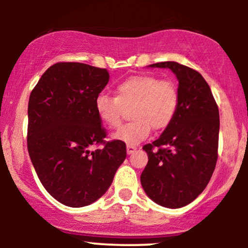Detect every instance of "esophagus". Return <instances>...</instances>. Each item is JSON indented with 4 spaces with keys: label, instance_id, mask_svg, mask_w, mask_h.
Returning a JSON list of instances; mask_svg holds the SVG:
<instances>
[{
    "label": "esophagus",
    "instance_id": "obj_1",
    "mask_svg": "<svg viewBox=\"0 0 248 248\" xmlns=\"http://www.w3.org/2000/svg\"><path fill=\"white\" fill-rule=\"evenodd\" d=\"M136 150V147L133 146V144H127V154L128 155H130V154H133L134 152Z\"/></svg>",
    "mask_w": 248,
    "mask_h": 248
}]
</instances>
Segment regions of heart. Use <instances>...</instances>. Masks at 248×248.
<instances>
[{
    "mask_svg": "<svg viewBox=\"0 0 248 248\" xmlns=\"http://www.w3.org/2000/svg\"><path fill=\"white\" fill-rule=\"evenodd\" d=\"M116 96L100 93L95 98V112L108 127L120 124L124 108L132 107L134 120L122 126L113 138L128 144L146 140L154 129L160 130L171 124L177 112L179 93L170 80L155 76H134L121 81L115 88Z\"/></svg>",
    "mask_w": 248,
    "mask_h": 248,
    "instance_id": "1",
    "label": "heart"
}]
</instances>
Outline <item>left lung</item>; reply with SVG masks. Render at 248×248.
I'll list each match as a JSON object with an SVG mask.
<instances>
[{"label":"left lung","mask_w":248,"mask_h":248,"mask_svg":"<svg viewBox=\"0 0 248 248\" xmlns=\"http://www.w3.org/2000/svg\"><path fill=\"white\" fill-rule=\"evenodd\" d=\"M169 69L178 80L179 104L171 124L143 146L148 163L141 173L147 196L158 205L179 209L204 191L218 157L219 110L210 86L197 71L176 62L149 65Z\"/></svg>","instance_id":"1"}]
</instances>
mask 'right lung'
<instances>
[{
	"label": "right lung",
	"mask_w": 248,
	"mask_h": 248,
	"mask_svg": "<svg viewBox=\"0 0 248 248\" xmlns=\"http://www.w3.org/2000/svg\"><path fill=\"white\" fill-rule=\"evenodd\" d=\"M107 70L57 62L43 73L28 105V152L39 181L59 203L81 207L107 191L126 158V143L105 142L94 101ZM104 148L91 151L94 144Z\"/></svg>",
	"instance_id": "right-lung-1"
}]
</instances>
